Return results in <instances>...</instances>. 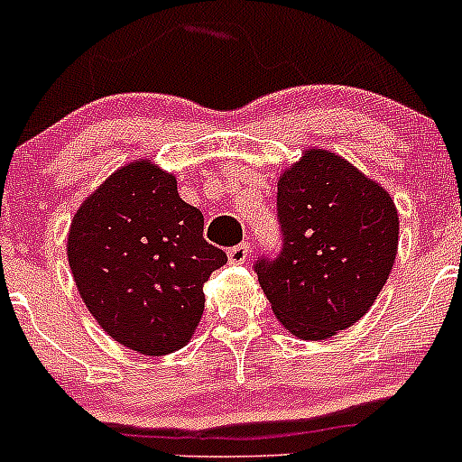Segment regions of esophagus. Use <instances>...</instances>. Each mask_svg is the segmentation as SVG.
Returning <instances> with one entry per match:
<instances>
[{
    "mask_svg": "<svg viewBox=\"0 0 462 462\" xmlns=\"http://www.w3.org/2000/svg\"><path fill=\"white\" fill-rule=\"evenodd\" d=\"M250 259V245L248 244H239L235 248L227 250V261L230 263H245Z\"/></svg>",
    "mask_w": 462,
    "mask_h": 462,
    "instance_id": "esophagus-1",
    "label": "esophagus"
}]
</instances>
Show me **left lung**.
Masks as SVG:
<instances>
[{
    "instance_id": "obj_1",
    "label": "left lung",
    "mask_w": 462,
    "mask_h": 462,
    "mask_svg": "<svg viewBox=\"0 0 462 462\" xmlns=\"http://www.w3.org/2000/svg\"><path fill=\"white\" fill-rule=\"evenodd\" d=\"M283 245L257 277L283 328L328 339L365 318L398 254L389 192L328 149H306L277 180Z\"/></svg>"
}]
</instances>
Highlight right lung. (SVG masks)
<instances>
[{"mask_svg":"<svg viewBox=\"0 0 462 462\" xmlns=\"http://www.w3.org/2000/svg\"><path fill=\"white\" fill-rule=\"evenodd\" d=\"M67 257L78 292L106 335L167 356L201 321L203 283L227 257L203 239V214L176 176L147 158L116 170L78 208Z\"/></svg>","mask_w":462,"mask_h":462,"instance_id":"1","label":"right lung"}]
</instances>
